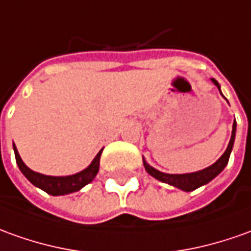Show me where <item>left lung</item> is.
I'll return each mask as SVG.
<instances>
[{
	"label": "left lung",
	"mask_w": 251,
	"mask_h": 251,
	"mask_svg": "<svg viewBox=\"0 0 251 251\" xmlns=\"http://www.w3.org/2000/svg\"><path fill=\"white\" fill-rule=\"evenodd\" d=\"M213 83L219 87L220 90V86L216 79H212ZM235 131H236V123H234L232 126V135H231V139H229V143H228L227 150L224 151V154L221 155L220 158L208 168L202 169V171H198V172H194V174H183V175H169V174H164V172H160L157 169L151 168L149 165L148 162L143 160V165H145V169L148 171L149 175H151L153 177H155L157 180L162 181V183H168L174 187H177L183 190V191H193L195 188L201 187L203 184H206L212 179H215L216 176L220 174L223 169L226 168V165L228 164V160H229V154H231V150H232V146H234L235 141Z\"/></svg>",
	"instance_id": "8db88e82"
}]
</instances>
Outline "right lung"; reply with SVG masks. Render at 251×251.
I'll return each instance as SVG.
<instances>
[{
    "label": "right lung",
    "mask_w": 251,
    "mask_h": 251,
    "mask_svg": "<svg viewBox=\"0 0 251 251\" xmlns=\"http://www.w3.org/2000/svg\"><path fill=\"white\" fill-rule=\"evenodd\" d=\"M13 150H15V157H16V162L19 165L20 171L23 172V175L28 179V180L39 187L43 191H46L50 195H64V194H71V193H75L79 191L80 188L84 187L86 184H89L90 181L93 180L96 175L98 174V169H100V158H101V153L102 150L96 155V158L93 160V162L90 164L87 168L75 174V175L71 176H46L42 174H38L31 171L20 158L19 151H17L16 146L13 145Z\"/></svg>",
    "instance_id": "add662e5"
}]
</instances>
